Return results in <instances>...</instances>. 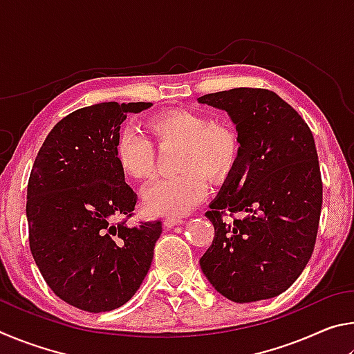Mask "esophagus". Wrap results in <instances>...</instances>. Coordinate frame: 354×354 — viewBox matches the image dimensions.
<instances>
[{
    "mask_svg": "<svg viewBox=\"0 0 354 354\" xmlns=\"http://www.w3.org/2000/svg\"><path fill=\"white\" fill-rule=\"evenodd\" d=\"M183 221H184L183 218L169 217V218H165V220H164V226H165V227H173V226H178V225H181Z\"/></svg>",
    "mask_w": 354,
    "mask_h": 354,
    "instance_id": "34e87169",
    "label": "esophagus"
}]
</instances>
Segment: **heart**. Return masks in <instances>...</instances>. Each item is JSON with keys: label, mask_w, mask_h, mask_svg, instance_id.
Wrapping results in <instances>:
<instances>
[{"label": "heart", "mask_w": 354, "mask_h": 354, "mask_svg": "<svg viewBox=\"0 0 354 354\" xmlns=\"http://www.w3.org/2000/svg\"><path fill=\"white\" fill-rule=\"evenodd\" d=\"M147 129L158 147L179 145L175 159L178 175L156 179L143 190V206L149 214L181 217L190 212L206 196L205 178L212 184L223 183L241 158V139L234 127L198 111L162 112L148 120ZM113 156L127 176H151L154 147L134 128L120 129Z\"/></svg>", "instance_id": "obj_1"}]
</instances>
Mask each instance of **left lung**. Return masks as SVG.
I'll return each instance as SVG.
<instances>
[{"mask_svg": "<svg viewBox=\"0 0 354 354\" xmlns=\"http://www.w3.org/2000/svg\"><path fill=\"white\" fill-rule=\"evenodd\" d=\"M198 101L226 111L241 139L236 169L206 212L215 234L201 270L231 301L273 298L295 283L315 247L323 184L314 136L267 88L239 87ZM226 212L232 219L223 220Z\"/></svg>", "mask_w": 354, "mask_h": 354, "instance_id": "obj_1", "label": "left lung"}]
</instances>
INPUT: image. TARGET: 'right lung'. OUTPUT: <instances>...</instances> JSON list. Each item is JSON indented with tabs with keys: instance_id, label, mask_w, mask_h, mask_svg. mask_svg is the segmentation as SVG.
<instances>
[{
	"instance_id": "1",
	"label": "right lung",
	"mask_w": 354,
	"mask_h": 354,
	"mask_svg": "<svg viewBox=\"0 0 354 354\" xmlns=\"http://www.w3.org/2000/svg\"><path fill=\"white\" fill-rule=\"evenodd\" d=\"M151 103L115 101L64 117L34 160L28 183L29 248L56 295L87 313L133 298L151 267L162 221L127 226L136 192L113 156L120 124ZM115 218L122 220L117 224Z\"/></svg>"
}]
</instances>
